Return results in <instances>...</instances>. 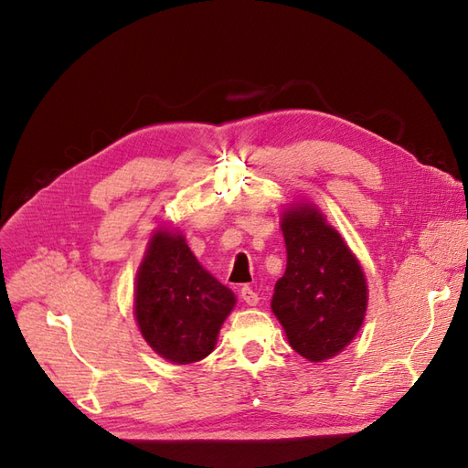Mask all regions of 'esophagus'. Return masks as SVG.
<instances>
[{
	"instance_id": "esophagus-1",
	"label": "esophagus",
	"mask_w": 468,
	"mask_h": 468,
	"mask_svg": "<svg viewBox=\"0 0 468 468\" xmlns=\"http://www.w3.org/2000/svg\"><path fill=\"white\" fill-rule=\"evenodd\" d=\"M239 296H242V301L248 306H256L260 303V294L253 291L251 287H242V291H239Z\"/></svg>"
}]
</instances>
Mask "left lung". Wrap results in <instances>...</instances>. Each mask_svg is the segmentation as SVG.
Returning <instances> with one entry per match:
<instances>
[{
    "label": "left lung",
    "mask_w": 468,
    "mask_h": 468,
    "mask_svg": "<svg viewBox=\"0 0 468 468\" xmlns=\"http://www.w3.org/2000/svg\"><path fill=\"white\" fill-rule=\"evenodd\" d=\"M281 230L287 269L275 282L271 308L291 347L320 363L357 335L367 310V282L353 251L322 212L299 203L285 210Z\"/></svg>",
    "instance_id": "1"
}]
</instances>
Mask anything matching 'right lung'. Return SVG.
I'll return each mask as SVG.
<instances>
[{
  "instance_id": "obj_1",
  "label": "right lung",
  "mask_w": 468,
  "mask_h": 468,
  "mask_svg": "<svg viewBox=\"0 0 468 468\" xmlns=\"http://www.w3.org/2000/svg\"><path fill=\"white\" fill-rule=\"evenodd\" d=\"M234 292L197 261L186 238L158 230L138 267L134 316L140 334L160 357L189 365L215 349Z\"/></svg>"
}]
</instances>
